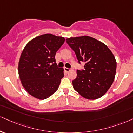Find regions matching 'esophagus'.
I'll return each mask as SVG.
<instances>
[{
  "instance_id": "34e87169",
  "label": "esophagus",
  "mask_w": 133,
  "mask_h": 133,
  "mask_svg": "<svg viewBox=\"0 0 133 133\" xmlns=\"http://www.w3.org/2000/svg\"><path fill=\"white\" fill-rule=\"evenodd\" d=\"M64 70H65V71H66V72H69L70 71H71V69L64 68Z\"/></svg>"
}]
</instances>
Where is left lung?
<instances>
[{"label": "left lung", "instance_id": "left-lung-1", "mask_svg": "<svg viewBox=\"0 0 133 133\" xmlns=\"http://www.w3.org/2000/svg\"><path fill=\"white\" fill-rule=\"evenodd\" d=\"M79 63L84 62V69L77 71L72 81L74 89L89 100H95L108 91L114 81L116 62L111 51L101 41L88 36L67 38Z\"/></svg>", "mask_w": 133, "mask_h": 133}]
</instances>
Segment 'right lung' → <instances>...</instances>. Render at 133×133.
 Returning <instances> with one entry per match:
<instances>
[{
	"instance_id": "right-lung-1",
	"label": "right lung",
	"mask_w": 133,
	"mask_h": 133,
	"mask_svg": "<svg viewBox=\"0 0 133 133\" xmlns=\"http://www.w3.org/2000/svg\"><path fill=\"white\" fill-rule=\"evenodd\" d=\"M64 38L50 33L33 38L24 48L18 63L22 85L35 98L44 100L58 89L64 69L58 68L55 55Z\"/></svg>"
}]
</instances>
